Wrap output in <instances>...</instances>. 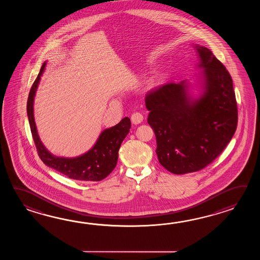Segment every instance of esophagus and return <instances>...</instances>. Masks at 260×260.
<instances>
[{
    "label": "esophagus",
    "mask_w": 260,
    "mask_h": 260,
    "mask_svg": "<svg viewBox=\"0 0 260 260\" xmlns=\"http://www.w3.org/2000/svg\"><path fill=\"white\" fill-rule=\"evenodd\" d=\"M131 121L134 124H139L143 121V115L139 112H135L131 115Z\"/></svg>",
    "instance_id": "1"
}]
</instances>
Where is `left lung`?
Returning <instances> with one entry per match:
<instances>
[{
    "mask_svg": "<svg viewBox=\"0 0 260 260\" xmlns=\"http://www.w3.org/2000/svg\"><path fill=\"white\" fill-rule=\"evenodd\" d=\"M198 54L200 94L188 80L168 83L146 95L148 122L160 165L176 175L199 171L226 148L236 131L237 103L232 79L210 50L194 44Z\"/></svg>",
    "mask_w": 260,
    "mask_h": 260,
    "instance_id": "obj_1",
    "label": "left lung"
}]
</instances>
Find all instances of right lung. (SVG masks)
<instances>
[{"instance_id":"add662e5","label":"right lung","mask_w":260,"mask_h":260,"mask_svg":"<svg viewBox=\"0 0 260 260\" xmlns=\"http://www.w3.org/2000/svg\"><path fill=\"white\" fill-rule=\"evenodd\" d=\"M45 66L46 61L43 64L31 86L27 102L28 122L40 158L44 165L72 179L81 181H100L108 177L115 168L119 149L122 140L130 131L131 121L128 117H125L116 125L102 131L93 148L83 155L74 158H65L52 154L40 139L34 113V98Z\"/></svg>"}]
</instances>
